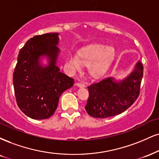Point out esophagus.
I'll list each match as a JSON object with an SVG mask.
<instances>
[{
    "label": "esophagus",
    "instance_id": "1",
    "mask_svg": "<svg viewBox=\"0 0 159 159\" xmlns=\"http://www.w3.org/2000/svg\"><path fill=\"white\" fill-rule=\"evenodd\" d=\"M76 86H77L78 87H81V88H84L86 87V85L83 83H76Z\"/></svg>",
    "mask_w": 159,
    "mask_h": 159
}]
</instances>
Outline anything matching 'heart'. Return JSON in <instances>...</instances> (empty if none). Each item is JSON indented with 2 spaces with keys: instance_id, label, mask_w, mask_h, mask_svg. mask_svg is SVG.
Wrapping results in <instances>:
<instances>
[{
  "instance_id": "obj_1",
  "label": "heart",
  "mask_w": 159,
  "mask_h": 159,
  "mask_svg": "<svg viewBox=\"0 0 159 159\" xmlns=\"http://www.w3.org/2000/svg\"><path fill=\"white\" fill-rule=\"evenodd\" d=\"M116 51L112 46L94 43L80 49L78 55L70 52L66 58V66L71 72L80 71L84 64L87 65V70L92 77L103 75L113 60Z\"/></svg>"
}]
</instances>
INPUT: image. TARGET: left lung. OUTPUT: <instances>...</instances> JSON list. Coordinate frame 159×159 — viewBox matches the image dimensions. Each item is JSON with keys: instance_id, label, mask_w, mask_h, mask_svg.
Wrapping results in <instances>:
<instances>
[{"instance_id": "obj_1", "label": "left lung", "mask_w": 159, "mask_h": 159, "mask_svg": "<svg viewBox=\"0 0 159 159\" xmlns=\"http://www.w3.org/2000/svg\"><path fill=\"white\" fill-rule=\"evenodd\" d=\"M143 70V65L138 61L133 71L123 79L109 77L88 87L87 113L92 117L106 118L127 110L139 95Z\"/></svg>"}]
</instances>
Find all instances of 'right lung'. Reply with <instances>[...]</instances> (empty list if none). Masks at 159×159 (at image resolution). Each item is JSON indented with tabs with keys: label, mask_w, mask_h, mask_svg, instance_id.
Segmentation results:
<instances>
[{
	"label": "right lung",
	"mask_w": 159,
	"mask_h": 159,
	"mask_svg": "<svg viewBox=\"0 0 159 159\" xmlns=\"http://www.w3.org/2000/svg\"><path fill=\"white\" fill-rule=\"evenodd\" d=\"M58 33L35 35L20 49L13 73L17 104L32 119L48 118L54 114L61 95L74 84L73 78L57 66L60 49ZM46 58L48 64L43 63Z\"/></svg>",
	"instance_id": "right-lung-1"
}]
</instances>
